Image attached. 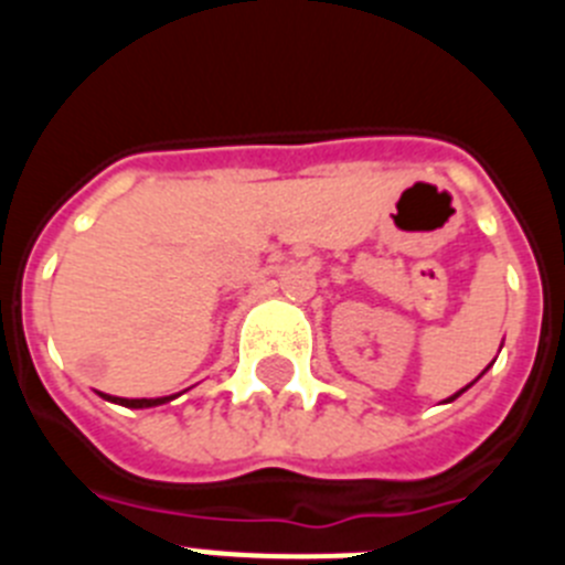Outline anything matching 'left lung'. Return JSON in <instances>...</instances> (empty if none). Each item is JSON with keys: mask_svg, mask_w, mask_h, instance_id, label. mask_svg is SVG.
<instances>
[{"mask_svg": "<svg viewBox=\"0 0 565 565\" xmlns=\"http://www.w3.org/2000/svg\"><path fill=\"white\" fill-rule=\"evenodd\" d=\"M467 387H469V384H467ZM467 387H463V391H467ZM463 391H458V393H456V396H450V398H447V402H452V398H458V396H461V393H463Z\"/></svg>", "mask_w": 565, "mask_h": 565, "instance_id": "obj_1", "label": "left lung"}]
</instances>
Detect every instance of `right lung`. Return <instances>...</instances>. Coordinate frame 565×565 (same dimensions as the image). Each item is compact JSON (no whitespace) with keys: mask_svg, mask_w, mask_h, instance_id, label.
I'll return each mask as SVG.
<instances>
[{"mask_svg":"<svg viewBox=\"0 0 565 565\" xmlns=\"http://www.w3.org/2000/svg\"><path fill=\"white\" fill-rule=\"evenodd\" d=\"M102 398H107V402H115V404H124V407H158V404H167L172 396H163V398H118V396H107V393H102Z\"/></svg>","mask_w":565,"mask_h":565,"instance_id":"right-lung-1","label":"right lung"}]
</instances>
